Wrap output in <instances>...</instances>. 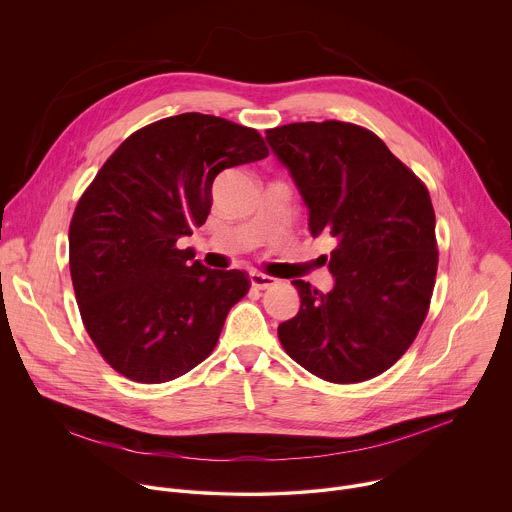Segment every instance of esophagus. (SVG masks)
Returning <instances> with one entry per match:
<instances>
[{
	"instance_id": "34e87169",
	"label": "esophagus",
	"mask_w": 512,
	"mask_h": 512,
	"mask_svg": "<svg viewBox=\"0 0 512 512\" xmlns=\"http://www.w3.org/2000/svg\"><path fill=\"white\" fill-rule=\"evenodd\" d=\"M249 279H251V283H253L257 289H267V287L275 285V279L269 277V275H265V273H261V271H251V273H249Z\"/></svg>"
}]
</instances>
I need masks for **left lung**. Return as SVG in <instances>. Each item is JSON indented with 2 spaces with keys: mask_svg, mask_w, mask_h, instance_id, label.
Masks as SVG:
<instances>
[{
  "mask_svg": "<svg viewBox=\"0 0 512 512\" xmlns=\"http://www.w3.org/2000/svg\"><path fill=\"white\" fill-rule=\"evenodd\" d=\"M308 206L312 237L336 239L328 294L294 279L300 312L279 324L285 352L330 383L385 373L415 340L437 271L435 212L423 182L369 129L308 121L267 129Z\"/></svg>",
  "mask_w": 512,
  "mask_h": 512,
  "instance_id": "left-lung-1",
  "label": "left lung"
}]
</instances>
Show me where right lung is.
Returning <instances> with one entry per match:
<instances>
[{"instance_id":"add662e5","label":"right lung","mask_w":512,"mask_h":512,"mask_svg":"<svg viewBox=\"0 0 512 512\" xmlns=\"http://www.w3.org/2000/svg\"><path fill=\"white\" fill-rule=\"evenodd\" d=\"M267 154L251 127L182 113L129 135L81 196L70 277L91 340L123 377L166 383L216 346L249 279L204 267L178 239L206 223L218 174Z\"/></svg>"}]
</instances>
